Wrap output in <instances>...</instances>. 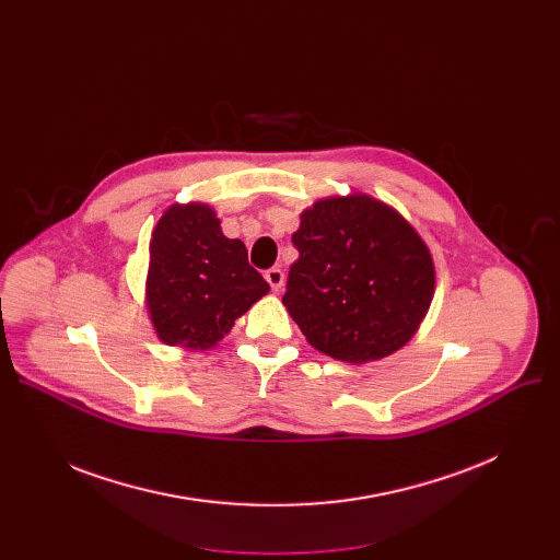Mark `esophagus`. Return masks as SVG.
<instances>
[{
  "instance_id": "esophagus-1",
  "label": "esophagus",
  "mask_w": 560,
  "mask_h": 560,
  "mask_svg": "<svg viewBox=\"0 0 560 560\" xmlns=\"http://www.w3.org/2000/svg\"><path fill=\"white\" fill-rule=\"evenodd\" d=\"M283 279H285V275H283V270H279V268H270L268 272H265V281L270 283V288H272L275 292H279V290L283 288Z\"/></svg>"
}]
</instances>
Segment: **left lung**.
<instances>
[{"label": "left lung", "mask_w": 560, "mask_h": 560, "mask_svg": "<svg viewBox=\"0 0 560 560\" xmlns=\"http://www.w3.org/2000/svg\"><path fill=\"white\" fill-rule=\"evenodd\" d=\"M283 306L331 359L390 357L418 331L435 288L429 247L397 211L368 195L329 197L292 233Z\"/></svg>", "instance_id": "1"}]
</instances>
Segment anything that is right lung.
I'll list each match as a JSON object with an SVG mask.
<instances>
[{"label": "right lung", "instance_id": "right-lung-1", "mask_svg": "<svg viewBox=\"0 0 560 560\" xmlns=\"http://www.w3.org/2000/svg\"><path fill=\"white\" fill-rule=\"evenodd\" d=\"M268 290L245 243L226 238L211 206L174 203L163 213L150 243L147 311L165 345H218Z\"/></svg>", "mask_w": 560, "mask_h": 560}]
</instances>
